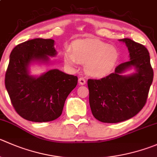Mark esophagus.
<instances>
[{
	"instance_id": "1",
	"label": "esophagus",
	"mask_w": 157,
	"mask_h": 157,
	"mask_svg": "<svg viewBox=\"0 0 157 157\" xmlns=\"http://www.w3.org/2000/svg\"><path fill=\"white\" fill-rule=\"evenodd\" d=\"M78 81H79V84L80 85H84L85 83H86V80H85L83 77H80V78H79Z\"/></svg>"
}]
</instances>
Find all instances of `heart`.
Listing matches in <instances>:
<instances>
[{
    "label": "heart",
    "mask_w": 157,
    "mask_h": 157,
    "mask_svg": "<svg viewBox=\"0 0 157 157\" xmlns=\"http://www.w3.org/2000/svg\"><path fill=\"white\" fill-rule=\"evenodd\" d=\"M119 57L115 48L98 40H79L73 45V51H65L63 60L68 66L78 63L85 65V72L94 77H103L111 72Z\"/></svg>",
    "instance_id": "b5f03b06"
}]
</instances>
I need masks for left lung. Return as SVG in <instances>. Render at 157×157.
Instances as JSON below:
<instances>
[{"label": "left lung", "instance_id": "8db88e82", "mask_svg": "<svg viewBox=\"0 0 157 157\" xmlns=\"http://www.w3.org/2000/svg\"><path fill=\"white\" fill-rule=\"evenodd\" d=\"M120 40L128 48L130 60L118 65L115 72L106 77L87 80L91 111L96 119L103 123L116 124L136 115L146 104L153 82L148 50L129 38ZM132 67L136 70L134 74L122 75Z\"/></svg>", "mask_w": 157, "mask_h": 157}]
</instances>
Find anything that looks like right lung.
Wrapping results in <instances>:
<instances>
[{
  "mask_svg": "<svg viewBox=\"0 0 157 157\" xmlns=\"http://www.w3.org/2000/svg\"><path fill=\"white\" fill-rule=\"evenodd\" d=\"M52 39L36 38L17 45L10 55L5 86L16 112L27 121L48 122L62 113L65 100L77 84V76L53 69L40 77L29 74L32 62L48 63L57 51Z\"/></svg>",
  "mask_w": 157,
  "mask_h": 157,
  "instance_id": "1",
  "label": "right lung"
}]
</instances>
